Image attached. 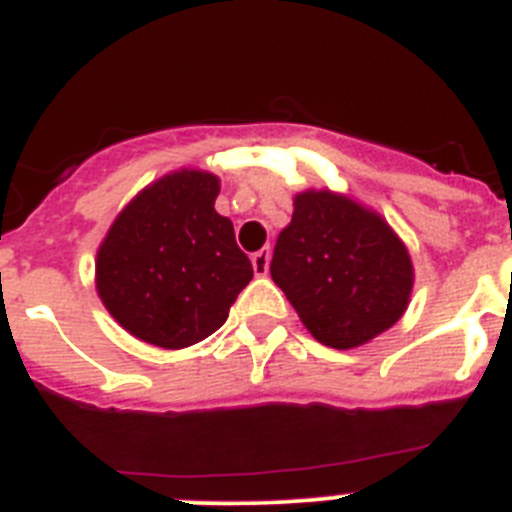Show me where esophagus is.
I'll list each match as a JSON object with an SVG mask.
<instances>
[{"label":"esophagus","instance_id":"34e87169","mask_svg":"<svg viewBox=\"0 0 512 512\" xmlns=\"http://www.w3.org/2000/svg\"><path fill=\"white\" fill-rule=\"evenodd\" d=\"M269 259H271L269 248H261V251L253 253L251 264H253V271H256V277H264L266 271H269Z\"/></svg>","mask_w":512,"mask_h":512}]
</instances>
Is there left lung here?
Returning <instances> with one entry per match:
<instances>
[{"mask_svg": "<svg viewBox=\"0 0 512 512\" xmlns=\"http://www.w3.org/2000/svg\"><path fill=\"white\" fill-rule=\"evenodd\" d=\"M271 279L315 341L346 351L405 315L415 274L379 212L330 189H305L277 238Z\"/></svg>", "mask_w": 512, "mask_h": 512, "instance_id": "1", "label": "left lung"}]
</instances>
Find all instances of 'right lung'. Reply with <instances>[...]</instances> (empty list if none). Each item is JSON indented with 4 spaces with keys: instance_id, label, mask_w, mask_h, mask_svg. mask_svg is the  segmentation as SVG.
Here are the masks:
<instances>
[{
    "instance_id": "right-lung-1",
    "label": "right lung",
    "mask_w": 512,
    "mask_h": 512,
    "mask_svg": "<svg viewBox=\"0 0 512 512\" xmlns=\"http://www.w3.org/2000/svg\"><path fill=\"white\" fill-rule=\"evenodd\" d=\"M217 194L210 171H171L140 189L99 243L97 295L138 341L171 351L205 341L253 279Z\"/></svg>"
}]
</instances>
